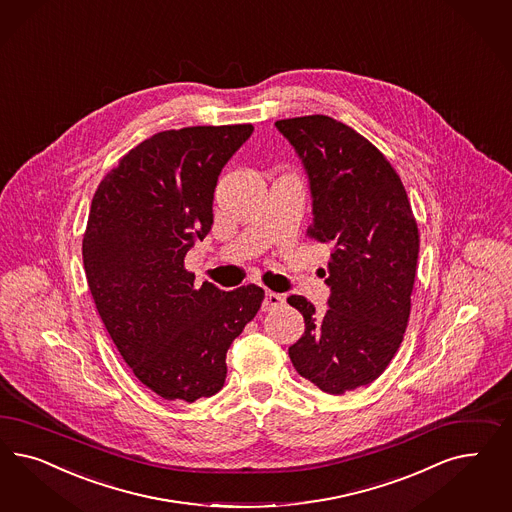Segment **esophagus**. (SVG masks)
<instances>
[{"instance_id":"34e87169","label":"esophagus","mask_w":512,"mask_h":512,"mask_svg":"<svg viewBox=\"0 0 512 512\" xmlns=\"http://www.w3.org/2000/svg\"><path fill=\"white\" fill-rule=\"evenodd\" d=\"M284 303V296L275 294V292H265L264 301H262V311H273L277 307H281Z\"/></svg>"}]
</instances>
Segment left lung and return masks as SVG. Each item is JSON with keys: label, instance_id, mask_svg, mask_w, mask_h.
Wrapping results in <instances>:
<instances>
[{"label": "left lung", "instance_id": "left-lung-1", "mask_svg": "<svg viewBox=\"0 0 512 512\" xmlns=\"http://www.w3.org/2000/svg\"><path fill=\"white\" fill-rule=\"evenodd\" d=\"M275 126L309 181V235L330 250V309L320 316L305 297H288L305 318L288 354L303 379L339 396L379 379L403 341L418 228L394 167L360 133L324 115Z\"/></svg>", "mask_w": 512, "mask_h": 512}]
</instances>
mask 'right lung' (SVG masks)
I'll use <instances>...</instances> for the list:
<instances>
[{
  "label": "right lung",
  "mask_w": 512,
  "mask_h": 512,
  "mask_svg": "<svg viewBox=\"0 0 512 512\" xmlns=\"http://www.w3.org/2000/svg\"><path fill=\"white\" fill-rule=\"evenodd\" d=\"M250 124L154 133L99 182L83 239L96 309L133 375L164 399L194 403L226 380L233 339L264 290L196 286L184 256L213 228L216 181Z\"/></svg>",
  "instance_id": "right-lung-1"
}]
</instances>
